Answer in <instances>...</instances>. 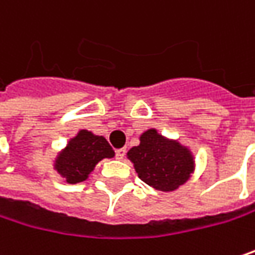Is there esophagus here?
<instances>
[{"label":"esophagus","instance_id":"34e87169","mask_svg":"<svg viewBox=\"0 0 255 255\" xmlns=\"http://www.w3.org/2000/svg\"><path fill=\"white\" fill-rule=\"evenodd\" d=\"M126 149H118V150L115 151V156H117V159H124V156H126Z\"/></svg>","mask_w":255,"mask_h":255}]
</instances>
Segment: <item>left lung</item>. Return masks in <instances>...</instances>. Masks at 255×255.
<instances>
[{"label":"left lung","mask_w":255,"mask_h":255,"mask_svg":"<svg viewBox=\"0 0 255 255\" xmlns=\"http://www.w3.org/2000/svg\"><path fill=\"white\" fill-rule=\"evenodd\" d=\"M138 178L159 191H175L194 172V157L188 147L160 135L154 128L140 135V144L127 153Z\"/></svg>","instance_id":"8db88e82"}]
</instances>
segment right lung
<instances>
[{"label":"right lung","instance_id":"add662e5","mask_svg":"<svg viewBox=\"0 0 255 255\" xmlns=\"http://www.w3.org/2000/svg\"><path fill=\"white\" fill-rule=\"evenodd\" d=\"M114 156L115 151L105 137L80 129L58 153L54 169L68 184H77L86 181L102 159H111Z\"/></svg>","mask_w":255,"mask_h":255}]
</instances>
